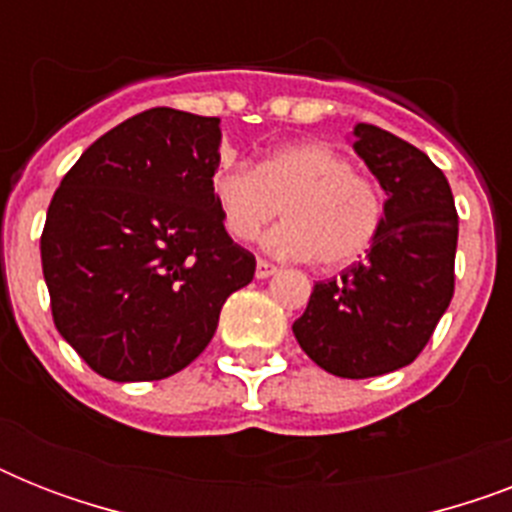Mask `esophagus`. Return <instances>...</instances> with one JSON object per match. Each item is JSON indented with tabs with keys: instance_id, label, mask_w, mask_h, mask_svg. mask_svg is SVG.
I'll return each instance as SVG.
<instances>
[{
	"instance_id": "34e87169",
	"label": "esophagus",
	"mask_w": 512,
	"mask_h": 512,
	"mask_svg": "<svg viewBox=\"0 0 512 512\" xmlns=\"http://www.w3.org/2000/svg\"><path fill=\"white\" fill-rule=\"evenodd\" d=\"M276 273V265L268 263V260H257V268H255V276L257 279H268Z\"/></svg>"
}]
</instances>
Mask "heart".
I'll use <instances>...</instances> for the list:
<instances>
[{
    "mask_svg": "<svg viewBox=\"0 0 512 512\" xmlns=\"http://www.w3.org/2000/svg\"><path fill=\"white\" fill-rule=\"evenodd\" d=\"M225 231L255 241L284 207V223L268 236V249L324 268L356 263L372 247L385 217V199L372 177L324 143H292L265 156L255 170L231 164L212 177Z\"/></svg>",
    "mask_w": 512,
    "mask_h": 512,
    "instance_id": "1",
    "label": "heart"
}]
</instances>
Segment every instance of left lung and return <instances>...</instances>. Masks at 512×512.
Masks as SVG:
<instances>
[{
  "instance_id": "obj_1",
  "label": "left lung",
  "mask_w": 512,
  "mask_h": 512,
  "mask_svg": "<svg viewBox=\"0 0 512 512\" xmlns=\"http://www.w3.org/2000/svg\"><path fill=\"white\" fill-rule=\"evenodd\" d=\"M356 154L388 193L369 255L316 281L292 324L300 348L329 374L364 380L412 364L454 295L457 209L449 180L420 148L356 124Z\"/></svg>"
}]
</instances>
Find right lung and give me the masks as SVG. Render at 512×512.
I'll use <instances>...</instances> for the list:
<instances>
[{"instance_id": "right-lung-1", "label": "right lung", "mask_w": 512, "mask_h": 512, "mask_svg": "<svg viewBox=\"0 0 512 512\" xmlns=\"http://www.w3.org/2000/svg\"><path fill=\"white\" fill-rule=\"evenodd\" d=\"M220 119L148 108L60 180L42 231L52 321L92 372L151 382L207 348L255 255L228 236L212 177Z\"/></svg>"}]
</instances>
